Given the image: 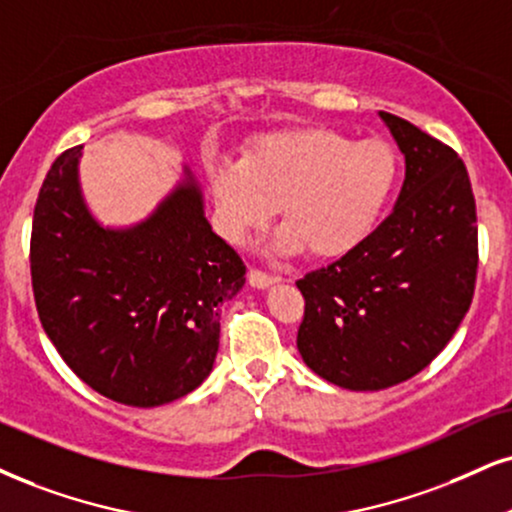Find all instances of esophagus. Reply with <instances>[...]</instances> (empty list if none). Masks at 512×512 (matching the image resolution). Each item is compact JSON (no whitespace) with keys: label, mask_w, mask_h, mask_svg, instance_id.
<instances>
[{"label":"esophagus","mask_w":512,"mask_h":512,"mask_svg":"<svg viewBox=\"0 0 512 512\" xmlns=\"http://www.w3.org/2000/svg\"><path fill=\"white\" fill-rule=\"evenodd\" d=\"M275 282H277V277L263 273V270H258V268L249 270V285L254 289H268V287H273Z\"/></svg>","instance_id":"obj_1"}]
</instances>
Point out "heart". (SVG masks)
<instances>
[{
	"label": "heart",
	"instance_id": "1",
	"mask_svg": "<svg viewBox=\"0 0 512 512\" xmlns=\"http://www.w3.org/2000/svg\"><path fill=\"white\" fill-rule=\"evenodd\" d=\"M220 223L232 242L261 230L280 206V254L342 258L363 246L382 223L399 156L387 142H353L330 128H296L246 144L242 161L208 168Z\"/></svg>",
	"mask_w": 512,
	"mask_h": 512
}]
</instances>
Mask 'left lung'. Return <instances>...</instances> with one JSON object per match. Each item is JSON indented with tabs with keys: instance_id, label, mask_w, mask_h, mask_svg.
<instances>
[{
	"instance_id": "obj_1",
	"label": "left lung",
	"mask_w": 512,
	"mask_h": 512,
	"mask_svg": "<svg viewBox=\"0 0 512 512\" xmlns=\"http://www.w3.org/2000/svg\"><path fill=\"white\" fill-rule=\"evenodd\" d=\"M380 118L406 159L394 211L363 246L296 282L306 299L301 358L351 391L394 387L427 368L468 313L477 280L465 163L413 123Z\"/></svg>"
}]
</instances>
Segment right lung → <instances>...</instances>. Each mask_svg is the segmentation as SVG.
Returning a JSON list of instances; mask_svg holds the SVG:
<instances>
[{
  "instance_id": "add662e5",
  "label": "right lung",
  "mask_w": 512,
  "mask_h": 512,
  "mask_svg": "<svg viewBox=\"0 0 512 512\" xmlns=\"http://www.w3.org/2000/svg\"><path fill=\"white\" fill-rule=\"evenodd\" d=\"M80 156L82 147L63 151L35 204L37 315L94 391L125 406H163L213 370L220 308L244 287L246 268L211 230L189 168L149 218L104 227L82 197Z\"/></svg>"
}]
</instances>
